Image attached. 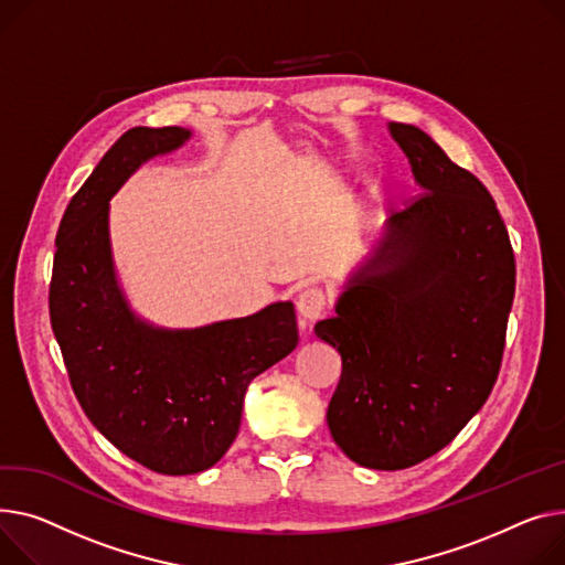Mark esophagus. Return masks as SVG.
I'll use <instances>...</instances> for the list:
<instances>
[{
    "mask_svg": "<svg viewBox=\"0 0 565 565\" xmlns=\"http://www.w3.org/2000/svg\"><path fill=\"white\" fill-rule=\"evenodd\" d=\"M324 309H327V295L320 288H307V290L299 292L297 313H299V322H302V327L307 322H313V320L322 318Z\"/></svg>",
    "mask_w": 565,
    "mask_h": 565,
    "instance_id": "obj_1",
    "label": "esophagus"
}]
</instances>
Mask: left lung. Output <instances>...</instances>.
Listing matches in <instances>:
<instances>
[{
    "instance_id": "left-lung-1",
    "label": "left lung",
    "mask_w": 565,
    "mask_h": 565,
    "mask_svg": "<svg viewBox=\"0 0 565 565\" xmlns=\"http://www.w3.org/2000/svg\"><path fill=\"white\" fill-rule=\"evenodd\" d=\"M420 195L384 234L316 335L343 359L327 425L363 468H411L452 443L491 395L515 258L486 185L418 127L391 122Z\"/></svg>"
}]
</instances>
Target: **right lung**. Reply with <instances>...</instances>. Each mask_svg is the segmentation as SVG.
Here are the masks:
<instances>
[{
    "label": "right lung",
    "mask_w": 565,
    "mask_h": 565,
    "mask_svg": "<svg viewBox=\"0 0 565 565\" xmlns=\"http://www.w3.org/2000/svg\"><path fill=\"white\" fill-rule=\"evenodd\" d=\"M188 138L181 127H134L116 140L63 213L50 284L52 329L88 420L161 475L215 466L238 434L249 382L299 338L290 302L198 329H159L129 309L113 268L108 200Z\"/></svg>",
    "instance_id": "add662e5"
}]
</instances>
